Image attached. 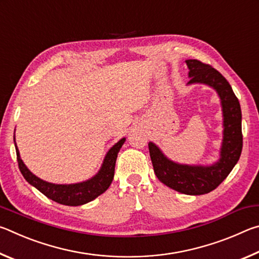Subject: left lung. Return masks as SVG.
<instances>
[{"label": "left lung", "instance_id": "obj_1", "mask_svg": "<svg viewBox=\"0 0 259 259\" xmlns=\"http://www.w3.org/2000/svg\"><path fill=\"white\" fill-rule=\"evenodd\" d=\"M188 69L187 85H208L216 91L223 112V139L219 159L210 165L182 164L170 160L160 147L148 143L151 160L157 179L172 190L187 195H201L219 186L238 163L242 151V126L240 103L230 83L210 65L196 59L185 60Z\"/></svg>", "mask_w": 259, "mask_h": 259}]
</instances>
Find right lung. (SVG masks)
Here are the masks:
<instances>
[{"label":"right lung","mask_w":259,"mask_h":259,"mask_svg":"<svg viewBox=\"0 0 259 259\" xmlns=\"http://www.w3.org/2000/svg\"><path fill=\"white\" fill-rule=\"evenodd\" d=\"M14 142L19 170L23 174L26 181L35 188H37L47 198L51 199L55 202L76 207V205L85 204L90 202V201L95 200L96 198H98L111 185L114 178V169H115L117 153L120 152L122 145L124 144L125 138L120 139L119 142L114 144L109 148L106 155L104 157L102 166H100L98 172L94 177L89 178L88 181L75 184H54L43 181V179L35 176L27 166H26L24 161L21 160L15 137Z\"/></svg>","instance_id":"1"}]
</instances>
